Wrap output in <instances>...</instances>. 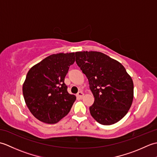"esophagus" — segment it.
<instances>
[{
    "instance_id": "esophagus-1",
    "label": "esophagus",
    "mask_w": 157,
    "mask_h": 157,
    "mask_svg": "<svg viewBox=\"0 0 157 157\" xmlns=\"http://www.w3.org/2000/svg\"><path fill=\"white\" fill-rule=\"evenodd\" d=\"M84 93H83L82 92H78V94H77V97H78V98H82V97H83V96H84Z\"/></svg>"
}]
</instances>
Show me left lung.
<instances>
[{
  "instance_id": "8db88e82",
  "label": "left lung",
  "mask_w": 157,
  "mask_h": 157,
  "mask_svg": "<svg viewBox=\"0 0 157 157\" xmlns=\"http://www.w3.org/2000/svg\"><path fill=\"white\" fill-rule=\"evenodd\" d=\"M75 57L94 97V104L90 106L92 117L105 125L120 121L134 98V83L124 67L101 52H76Z\"/></svg>"
}]
</instances>
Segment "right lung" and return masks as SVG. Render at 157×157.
<instances>
[{
	"instance_id": "right-lung-1",
	"label": "right lung",
	"mask_w": 157,
	"mask_h": 157,
	"mask_svg": "<svg viewBox=\"0 0 157 157\" xmlns=\"http://www.w3.org/2000/svg\"><path fill=\"white\" fill-rule=\"evenodd\" d=\"M75 62V52L53 54L29 70L23 84L25 104L36 119L48 124L68 114L76 100L67 92L65 77Z\"/></svg>"
}]
</instances>
